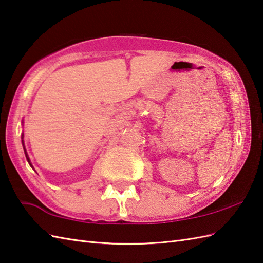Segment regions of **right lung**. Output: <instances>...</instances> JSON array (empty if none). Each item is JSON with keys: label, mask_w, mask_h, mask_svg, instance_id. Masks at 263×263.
<instances>
[{"label": "right lung", "mask_w": 263, "mask_h": 263, "mask_svg": "<svg viewBox=\"0 0 263 263\" xmlns=\"http://www.w3.org/2000/svg\"><path fill=\"white\" fill-rule=\"evenodd\" d=\"M23 122V121H22ZM21 139H22V145H23V151H25V155H26V157H27V161H28V163H29V165H30L32 168H33V166H32V164H31V162H30V159H29V156H28V153H27V151H26V147H25V144H23V134L21 135ZM34 170V168H33Z\"/></svg>", "instance_id": "add662e5"}]
</instances>
